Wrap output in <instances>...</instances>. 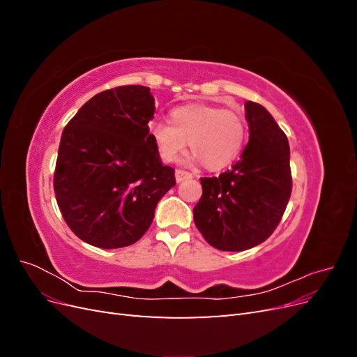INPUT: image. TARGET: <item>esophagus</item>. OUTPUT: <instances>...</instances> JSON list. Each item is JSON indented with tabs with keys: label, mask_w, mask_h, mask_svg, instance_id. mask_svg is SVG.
I'll use <instances>...</instances> for the list:
<instances>
[{
	"label": "esophagus",
	"mask_w": 357,
	"mask_h": 357,
	"mask_svg": "<svg viewBox=\"0 0 357 357\" xmlns=\"http://www.w3.org/2000/svg\"><path fill=\"white\" fill-rule=\"evenodd\" d=\"M188 178H192L190 172H188L185 169H177L176 171V180H177V183H180L183 180H188Z\"/></svg>",
	"instance_id": "obj_1"
}]
</instances>
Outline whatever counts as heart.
Masks as SVG:
<instances>
[{
    "label": "heart",
    "instance_id": "b5f03b06",
    "mask_svg": "<svg viewBox=\"0 0 357 357\" xmlns=\"http://www.w3.org/2000/svg\"><path fill=\"white\" fill-rule=\"evenodd\" d=\"M149 134L164 162L176 160L188 142L193 159L219 169L238 156L245 139V123L244 117L234 110L192 104L172 110L169 123L150 125Z\"/></svg>",
    "mask_w": 357,
    "mask_h": 357
}]
</instances>
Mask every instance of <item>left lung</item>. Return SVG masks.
<instances>
[{
  "label": "left lung",
  "instance_id": "obj_1",
  "mask_svg": "<svg viewBox=\"0 0 357 357\" xmlns=\"http://www.w3.org/2000/svg\"><path fill=\"white\" fill-rule=\"evenodd\" d=\"M250 128L240 160L219 177H202L193 220L210 245L243 252L264 243L282 220L291 193L286 134L264 105L247 101Z\"/></svg>",
  "mask_w": 357,
  "mask_h": 357
}]
</instances>
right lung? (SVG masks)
Listing matches in <instances>:
<instances>
[{
  "instance_id": "right-lung-1",
  "label": "right lung",
  "mask_w": 357,
  "mask_h": 357,
  "mask_svg": "<svg viewBox=\"0 0 357 357\" xmlns=\"http://www.w3.org/2000/svg\"><path fill=\"white\" fill-rule=\"evenodd\" d=\"M155 100L146 86L96 93L63 128L53 189L68 228L100 248L138 241L159 199L176 186L149 134Z\"/></svg>"
}]
</instances>
